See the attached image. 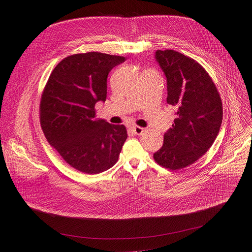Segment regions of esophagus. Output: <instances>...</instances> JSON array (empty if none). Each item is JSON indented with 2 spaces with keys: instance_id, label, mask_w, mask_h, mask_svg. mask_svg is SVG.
Listing matches in <instances>:
<instances>
[{
  "instance_id": "obj_1",
  "label": "esophagus",
  "mask_w": 252,
  "mask_h": 252,
  "mask_svg": "<svg viewBox=\"0 0 252 252\" xmlns=\"http://www.w3.org/2000/svg\"><path fill=\"white\" fill-rule=\"evenodd\" d=\"M131 131H133L135 135H142L144 133V128L138 126H131Z\"/></svg>"
}]
</instances>
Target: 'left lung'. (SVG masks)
<instances>
[{
	"mask_svg": "<svg viewBox=\"0 0 252 252\" xmlns=\"http://www.w3.org/2000/svg\"><path fill=\"white\" fill-rule=\"evenodd\" d=\"M155 58L166 76V102L177 109V118L153 158L164 168L179 170L213 146L222 121L221 99L213 78L194 59L174 50H157Z\"/></svg>",
	"mask_w": 252,
	"mask_h": 252,
	"instance_id": "8db88e82",
	"label": "left lung"
}]
</instances>
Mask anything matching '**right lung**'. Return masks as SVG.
Instances as JSON below:
<instances>
[{
    "instance_id": "add662e5",
    "label": "right lung",
    "mask_w": 252,
    "mask_h": 252,
    "mask_svg": "<svg viewBox=\"0 0 252 252\" xmlns=\"http://www.w3.org/2000/svg\"><path fill=\"white\" fill-rule=\"evenodd\" d=\"M125 60L100 52L70 55L56 65L44 88V135L66 163L82 173L96 175L112 167L127 138L124 125L95 119V104L106 100L108 73Z\"/></svg>"
}]
</instances>
